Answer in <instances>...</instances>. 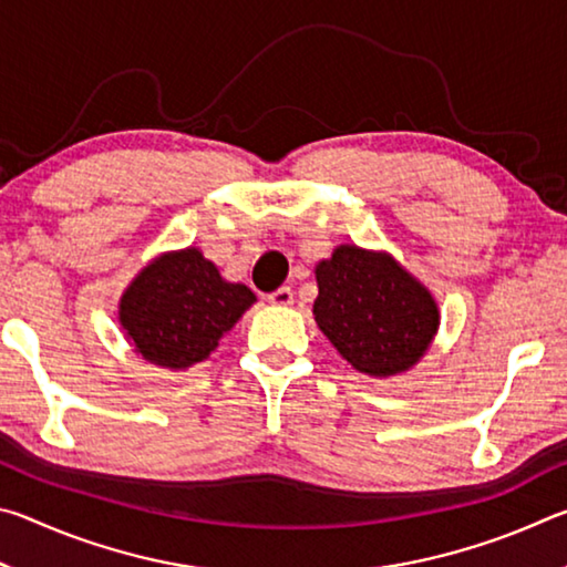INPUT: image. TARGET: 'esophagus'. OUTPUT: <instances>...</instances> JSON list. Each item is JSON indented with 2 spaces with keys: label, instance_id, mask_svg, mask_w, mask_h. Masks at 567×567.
I'll return each instance as SVG.
<instances>
[{
  "label": "esophagus",
  "instance_id": "34e87169",
  "mask_svg": "<svg viewBox=\"0 0 567 567\" xmlns=\"http://www.w3.org/2000/svg\"><path fill=\"white\" fill-rule=\"evenodd\" d=\"M267 300H270L272 305H280V307L292 305V287H277L275 292L267 295Z\"/></svg>",
  "mask_w": 567,
  "mask_h": 567
}]
</instances>
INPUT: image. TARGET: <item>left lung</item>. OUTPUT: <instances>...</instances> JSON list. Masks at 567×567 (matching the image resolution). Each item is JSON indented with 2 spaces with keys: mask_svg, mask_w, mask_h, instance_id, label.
Returning <instances> with one entry per match:
<instances>
[{
  "mask_svg": "<svg viewBox=\"0 0 567 567\" xmlns=\"http://www.w3.org/2000/svg\"><path fill=\"white\" fill-rule=\"evenodd\" d=\"M315 275V320L354 370L388 378L425 354L440 322L437 305L390 255L342 245Z\"/></svg>",
  "mask_w": 567,
  "mask_h": 567,
  "instance_id": "obj_1",
  "label": "left lung"
}]
</instances>
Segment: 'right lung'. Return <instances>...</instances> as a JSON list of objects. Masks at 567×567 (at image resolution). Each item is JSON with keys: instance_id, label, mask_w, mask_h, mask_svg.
Segmentation results:
<instances>
[{"instance_id": "add662e5", "label": "right lung", "mask_w": 567, "mask_h": 567, "mask_svg": "<svg viewBox=\"0 0 567 567\" xmlns=\"http://www.w3.org/2000/svg\"><path fill=\"white\" fill-rule=\"evenodd\" d=\"M257 300L245 285L225 282L195 247L162 255L127 287L120 322L134 350L152 364L185 370L203 362Z\"/></svg>"}]
</instances>
